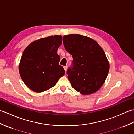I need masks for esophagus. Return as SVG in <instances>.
<instances>
[{
	"label": "esophagus",
	"mask_w": 134,
	"mask_h": 134,
	"mask_svg": "<svg viewBox=\"0 0 134 134\" xmlns=\"http://www.w3.org/2000/svg\"><path fill=\"white\" fill-rule=\"evenodd\" d=\"M63 67H64V70H65V71H66L67 69V65H65V66H64Z\"/></svg>",
	"instance_id": "obj_1"
}]
</instances>
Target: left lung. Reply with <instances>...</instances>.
I'll use <instances>...</instances> for the list:
<instances>
[{"label": "left lung", "instance_id": "8db88e82", "mask_svg": "<svg viewBox=\"0 0 134 134\" xmlns=\"http://www.w3.org/2000/svg\"><path fill=\"white\" fill-rule=\"evenodd\" d=\"M63 42L73 58L72 66L67 71L72 87L84 95L96 92L104 84L109 70L104 50L95 40L77 34L64 36Z\"/></svg>", "mask_w": 134, "mask_h": 134}]
</instances>
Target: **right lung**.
I'll return each instance as SVG.
<instances>
[{"instance_id":"1","label":"right lung","mask_w":134,"mask_h":134,"mask_svg":"<svg viewBox=\"0 0 134 134\" xmlns=\"http://www.w3.org/2000/svg\"><path fill=\"white\" fill-rule=\"evenodd\" d=\"M62 43L61 36H52L33 41L24 50L19 71L25 84L34 92L49 89L64 75L57 53Z\"/></svg>"}]
</instances>
